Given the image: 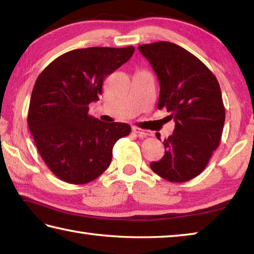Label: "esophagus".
I'll use <instances>...</instances> for the list:
<instances>
[{
  "instance_id": "obj_1",
  "label": "esophagus",
  "mask_w": 254,
  "mask_h": 254,
  "mask_svg": "<svg viewBox=\"0 0 254 254\" xmlns=\"http://www.w3.org/2000/svg\"><path fill=\"white\" fill-rule=\"evenodd\" d=\"M132 131L134 132L135 134H136L137 136H140V137H145V136L150 135V132H149V131L142 130V128H139V127H132Z\"/></svg>"
}]
</instances>
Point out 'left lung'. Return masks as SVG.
<instances>
[{"mask_svg": "<svg viewBox=\"0 0 254 254\" xmlns=\"http://www.w3.org/2000/svg\"><path fill=\"white\" fill-rule=\"evenodd\" d=\"M160 83L158 107L175 121L165 139V156L151 169L171 183L198 176L221 142L225 109L216 77L200 60L178 45L158 41L139 46ZM160 140V134H157Z\"/></svg>", "mask_w": 254, "mask_h": 254, "instance_id": "left-lung-1", "label": "left lung"}]
</instances>
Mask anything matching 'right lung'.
<instances>
[{
  "label": "right lung",
  "instance_id": "right-lung-1",
  "mask_svg": "<svg viewBox=\"0 0 254 254\" xmlns=\"http://www.w3.org/2000/svg\"><path fill=\"white\" fill-rule=\"evenodd\" d=\"M134 53V47H91L59 56L34 83L28 126L42 160L56 177L87 184L109 168L115 142L130 134L127 123L88 114L103 80Z\"/></svg>",
  "mask_w": 254,
  "mask_h": 254
}]
</instances>
